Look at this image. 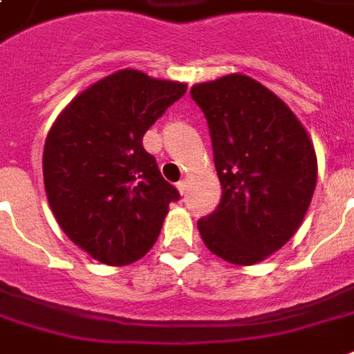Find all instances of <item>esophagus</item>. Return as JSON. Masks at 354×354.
Masks as SVG:
<instances>
[{
  "label": "esophagus",
  "instance_id": "obj_1",
  "mask_svg": "<svg viewBox=\"0 0 354 354\" xmlns=\"http://www.w3.org/2000/svg\"><path fill=\"white\" fill-rule=\"evenodd\" d=\"M187 183H189L187 178H183V180H180V182L176 183V187H178V191H180V194H185V191H187Z\"/></svg>",
  "mask_w": 354,
  "mask_h": 354
}]
</instances>
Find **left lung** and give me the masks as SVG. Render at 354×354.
<instances>
[{
	"mask_svg": "<svg viewBox=\"0 0 354 354\" xmlns=\"http://www.w3.org/2000/svg\"><path fill=\"white\" fill-rule=\"evenodd\" d=\"M209 124L221 204L198 221L202 241L233 264H255L290 241L313 200L318 161L292 110L246 75L194 84Z\"/></svg>",
	"mask_w": 354,
	"mask_h": 354,
	"instance_id": "8db88e82",
	"label": "left lung"
}]
</instances>
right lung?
<instances>
[{
	"label": "right lung",
	"instance_id": "obj_1",
	"mask_svg": "<svg viewBox=\"0 0 354 354\" xmlns=\"http://www.w3.org/2000/svg\"><path fill=\"white\" fill-rule=\"evenodd\" d=\"M187 84L121 69L75 97L44 147V185L58 226L99 263L124 266L154 246L169 204L143 136Z\"/></svg>",
	"mask_w": 354,
	"mask_h": 354
}]
</instances>
